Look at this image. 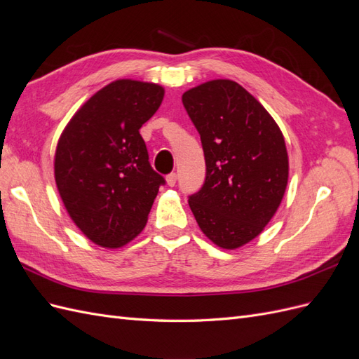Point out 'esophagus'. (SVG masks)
I'll return each instance as SVG.
<instances>
[{"instance_id": "obj_1", "label": "esophagus", "mask_w": 359, "mask_h": 359, "mask_svg": "<svg viewBox=\"0 0 359 359\" xmlns=\"http://www.w3.org/2000/svg\"><path fill=\"white\" fill-rule=\"evenodd\" d=\"M166 182H168V186L169 187H173L177 184V173L175 172H172V173H169V175L166 177Z\"/></svg>"}]
</instances>
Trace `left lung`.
Instances as JSON below:
<instances>
[{"instance_id":"8db88e82","label":"left lung","mask_w":359,"mask_h":359,"mask_svg":"<svg viewBox=\"0 0 359 359\" xmlns=\"http://www.w3.org/2000/svg\"><path fill=\"white\" fill-rule=\"evenodd\" d=\"M203 148L206 177L189 205L202 232L222 248L252 241L273 219L287 186L289 161L277 123L229 79L182 94Z\"/></svg>"}]
</instances>
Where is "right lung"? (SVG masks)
Masks as SVG:
<instances>
[{
  "label": "right lung",
  "mask_w": 359,
  "mask_h": 359,
  "mask_svg": "<svg viewBox=\"0 0 359 359\" xmlns=\"http://www.w3.org/2000/svg\"><path fill=\"white\" fill-rule=\"evenodd\" d=\"M160 85L119 79L74 114L58 140L55 181L86 238L118 248L137 236L166 181L149 165L139 133L161 104Z\"/></svg>",
  "instance_id": "add662e5"
}]
</instances>
